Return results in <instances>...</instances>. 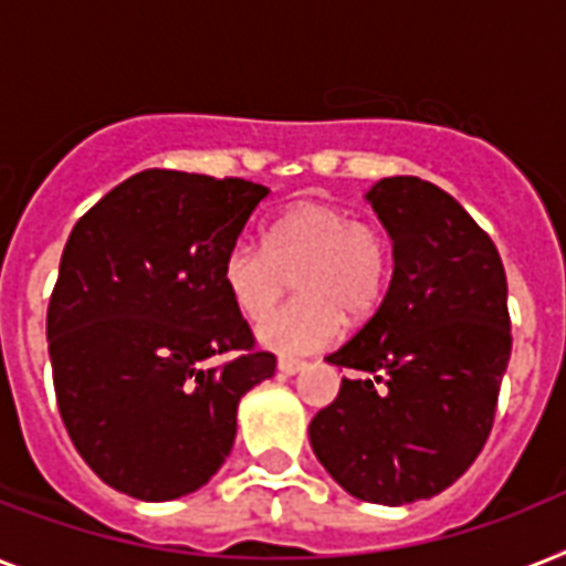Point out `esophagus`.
Instances as JSON below:
<instances>
[{
	"mask_svg": "<svg viewBox=\"0 0 566 566\" xmlns=\"http://www.w3.org/2000/svg\"><path fill=\"white\" fill-rule=\"evenodd\" d=\"M305 366L307 363L296 360V357H279V371H282V375H298Z\"/></svg>",
	"mask_w": 566,
	"mask_h": 566,
	"instance_id": "34e87169",
	"label": "esophagus"
}]
</instances>
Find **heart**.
I'll use <instances>...</instances> for the list:
<instances>
[{
	"label": "heart",
	"mask_w": 566,
	"mask_h": 566,
	"mask_svg": "<svg viewBox=\"0 0 566 566\" xmlns=\"http://www.w3.org/2000/svg\"><path fill=\"white\" fill-rule=\"evenodd\" d=\"M392 250L384 229L355 220L343 206L302 200L268 227L264 243L235 241L223 252L220 279L247 319H261L300 270L298 300L259 325V343L279 355H311L343 331V311L366 316L387 291Z\"/></svg>",
	"instance_id": "heart-1"
}]
</instances>
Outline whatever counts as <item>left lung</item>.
Segmentation results:
<instances>
[{
	"label": "left lung",
	"instance_id": "obj_1",
	"mask_svg": "<svg viewBox=\"0 0 566 566\" xmlns=\"http://www.w3.org/2000/svg\"><path fill=\"white\" fill-rule=\"evenodd\" d=\"M366 200L392 241V282L325 357L355 378L307 433L352 497L403 506L453 485L489 439L512 355L509 287L494 241L439 186L387 177Z\"/></svg>",
	"mask_w": 566,
	"mask_h": 566
}]
</instances>
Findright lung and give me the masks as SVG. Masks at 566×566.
<instances>
[{"instance_id": "add662e5", "label": "right lung", "mask_w": 566, "mask_h": 566, "mask_svg": "<svg viewBox=\"0 0 566 566\" xmlns=\"http://www.w3.org/2000/svg\"><path fill=\"white\" fill-rule=\"evenodd\" d=\"M268 195L150 168L72 229L45 337L69 439L109 489L163 503L206 485L235 444L241 398L273 378L220 279Z\"/></svg>"}]
</instances>
